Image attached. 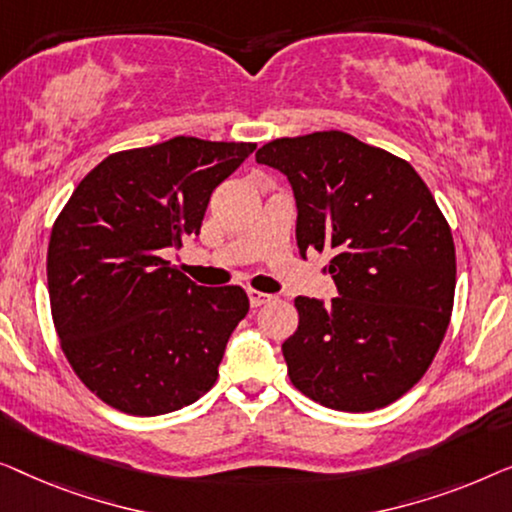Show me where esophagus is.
<instances>
[{
  "label": "esophagus",
  "mask_w": 512,
  "mask_h": 512,
  "mask_svg": "<svg viewBox=\"0 0 512 512\" xmlns=\"http://www.w3.org/2000/svg\"><path fill=\"white\" fill-rule=\"evenodd\" d=\"M248 299H250V306H264V304H269V301L273 299L271 294H266V292H259V290H248Z\"/></svg>",
  "instance_id": "esophagus-1"
}]
</instances>
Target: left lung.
Masks as SVG:
<instances>
[{
    "instance_id": "obj_1",
    "label": "left lung",
    "mask_w": 512,
    "mask_h": 512,
    "mask_svg": "<svg viewBox=\"0 0 512 512\" xmlns=\"http://www.w3.org/2000/svg\"><path fill=\"white\" fill-rule=\"evenodd\" d=\"M257 162L287 176L301 257L327 253L338 297H297L287 376L322 406L366 413L403 397L434 362L455 301L448 220L406 160L338 132L276 139Z\"/></svg>"
}]
</instances>
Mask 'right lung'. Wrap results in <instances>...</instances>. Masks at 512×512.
Wrapping results in <instances>:
<instances>
[{
	"label": "right lung",
	"instance_id": "add662e5",
	"mask_svg": "<svg viewBox=\"0 0 512 512\" xmlns=\"http://www.w3.org/2000/svg\"><path fill=\"white\" fill-rule=\"evenodd\" d=\"M255 143L174 136L99 162L57 215L48 294L64 357L90 392L129 415L197 401L250 301L201 287L164 255L199 236L208 199Z\"/></svg>",
	"mask_w": 512,
	"mask_h": 512
}]
</instances>
